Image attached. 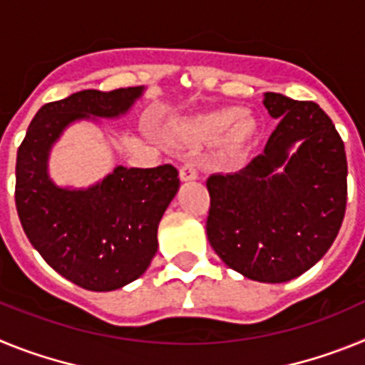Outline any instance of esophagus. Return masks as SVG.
I'll return each instance as SVG.
<instances>
[{
  "mask_svg": "<svg viewBox=\"0 0 365 365\" xmlns=\"http://www.w3.org/2000/svg\"><path fill=\"white\" fill-rule=\"evenodd\" d=\"M179 175H180V180H195L197 179V166H195V163H192V160H190V163H186L185 166L180 168V172H179Z\"/></svg>",
  "mask_w": 365,
  "mask_h": 365,
  "instance_id": "34e87169",
  "label": "esophagus"
}]
</instances>
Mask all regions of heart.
I'll return each mask as SVG.
<instances>
[{
    "instance_id": "heart-1",
    "label": "heart",
    "mask_w": 365,
    "mask_h": 365,
    "mask_svg": "<svg viewBox=\"0 0 365 365\" xmlns=\"http://www.w3.org/2000/svg\"><path fill=\"white\" fill-rule=\"evenodd\" d=\"M241 115L243 111L240 108L217 109L179 125L175 135L185 143L199 144L217 140L228 131L227 146L230 150H237L256 133V122L250 117H241Z\"/></svg>"
}]
</instances>
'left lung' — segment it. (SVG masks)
Masks as SVG:
<instances>
[{"mask_svg":"<svg viewBox=\"0 0 365 365\" xmlns=\"http://www.w3.org/2000/svg\"><path fill=\"white\" fill-rule=\"evenodd\" d=\"M279 124L243 170L206 180V235L225 265L261 283L298 278L324 257L344 221L347 159L333 120L314 102L265 93Z\"/></svg>","mask_w":365,"mask_h":365,"instance_id":"1","label":"left lung"}]
</instances>
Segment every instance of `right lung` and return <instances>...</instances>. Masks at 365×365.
<instances>
[{
	"mask_svg": "<svg viewBox=\"0 0 365 365\" xmlns=\"http://www.w3.org/2000/svg\"><path fill=\"white\" fill-rule=\"evenodd\" d=\"M144 87L86 89L45 104L16 159V208L29 241L58 274L95 292L140 278L157 254V228L179 192L172 164L117 166L89 188H63L49 177V155L73 122L118 118Z\"/></svg>",
	"mask_w": 365,
	"mask_h": 365,
	"instance_id": "obj_1",
	"label": "right lung"
}]
</instances>
